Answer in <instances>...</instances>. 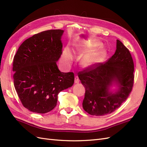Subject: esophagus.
Wrapping results in <instances>:
<instances>
[{"label": "esophagus", "instance_id": "1", "mask_svg": "<svg viewBox=\"0 0 147 147\" xmlns=\"http://www.w3.org/2000/svg\"><path fill=\"white\" fill-rule=\"evenodd\" d=\"M74 82H75V83H76V84H77V83H79V82H80V80H79V78H78V77H75V80H74Z\"/></svg>", "mask_w": 147, "mask_h": 147}]
</instances>
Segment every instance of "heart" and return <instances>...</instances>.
Instances as JSON below:
<instances>
[{
	"instance_id": "heart-1",
	"label": "heart",
	"mask_w": 147,
	"mask_h": 147,
	"mask_svg": "<svg viewBox=\"0 0 147 147\" xmlns=\"http://www.w3.org/2000/svg\"><path fill=\"white\" fill-rule=\"evenodd\" d=\"M83 47L77 48L75 51L80 55L84 54L80 60V64L84 68H88L97 64L105 55V51L103 49H96L89 51ZM73 60V55L69 48H66L63 51L61 57V63L64 66L69 67Z\"/></svg>"
}]
</instances>
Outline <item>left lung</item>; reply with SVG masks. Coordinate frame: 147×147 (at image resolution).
Returning <instances> with one entry per match:
<instances>
[{"mask_svg": "<svg viewBox=\"0 0 147 147\" xmlns=\"http://www.w3.org/2000/svg\"><path fill=\"white\" fill-rule=\"evenodd\" d=\"M134 70L129 51L117 40L115 54L105 64L97 63L79 73L78 77L85 88L83 109L95 116L116 110L132 91Z\"/></svg>", "mask_w": 147, "mask_h": 147, "instance_id": "obj_1", "label": "left lung"}]
</instances>
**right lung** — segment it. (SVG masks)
<instances>
[{"instance_id":"add662e5","label":"right lung","mask_w":147,"mask_h":147,"mask_svg":"<svg viewBox=\"0 0 147 147\" xmlns=\"http://www.w3.org/2000/svg\"><path fill=\"white\" fill-rule=\"evenodd\" d=\"M64 30H49L34 35L21 44L13 59L14 86L25 108L45 113L57 105V96L72 86L73 72L59 70Z\"/></svg>"}]
</instances>
